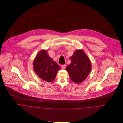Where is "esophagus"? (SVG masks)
<instances>
[{"mask_svg":"<svg viewBox=\"0 0 123 123\" xmlns=\"http://www.w3.org/2000/svg\"><path fill=\"white\" fill-rule=\"evenodd\" d=\"M66 65H65V64H63V65H62V66H61V67H62V68L63 69H64L65 68H66Z\"/></svg>","mask_w":123,"mask_h":123,"instance_id":"34e87169","label":"esophagus"}]
</instances>
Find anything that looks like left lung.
<instances>
[{
  "mask_svg": "<svg viewBox=\"0 0 123 123\" xmlns=\"http://www.w3.org/2000/svg\"><path fill=\"white\" fill-rule=\"evenodd\" d=\"M71 62L66 68L70 79L79 84L88 77L91 69V62L82 50H76L70 57Z\"/></svg>",
  "mask_w": 123,
  "mask_h": 123,
  "instance_id": "left-lung-1",
  "label": "left lung"
}]
</instances>
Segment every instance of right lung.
I'll return each instance as SVG.
<instances>
[{
	"label": "right lung",
	"mask_w": 123,
	"mask_h": 123,
	"mask_svg": "<svg viewBox=\"0 0 123 123\" xmlns=\"http://www.w3.org/2000/svg\"><path fill=\"white\" fill-rule=\"evenodd\" d=\"M35 73L43 80L49 82L55 79L60 67L52 58L50 57L46 50H41L36 56L33 63Z\"/></svg>",
	"instance_id": "1"
}]
</instances>
